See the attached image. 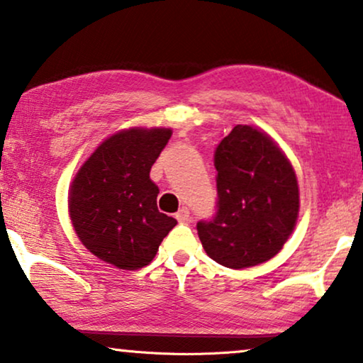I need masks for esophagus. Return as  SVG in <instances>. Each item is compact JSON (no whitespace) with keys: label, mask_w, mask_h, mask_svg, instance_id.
Listing matches in <instances>:
<instances>
[{"label":"esophagus","mask_w":363,"mask_h":363,"mask_svg":"<svg viewBox=\"0 0 363 363\" xmlns=\"http://www.w3.org/2000/svg\"><path fill=\"white\" fill-rule=\"evenodd\" d=\"M176 218L179 222H191V212H189V208L187 207H182L179 212L176 213Z\"/></svg>","instance_id":"obj_1"}]
</instances>
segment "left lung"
<instances>
[{
  "label": "left lung",
  "instance_id": "8db88e82",
  "mask_svg": "<svg viewBox=\"0 0 363 363\" xmlns=\"http://www.w3.org/2000/svg\"><path fill=\"white\" fill-rule=\"evenodd\" d=\"M217 216L199 222L202 247L213 262L250 268L281 252L299 216L294 167L268 133L237 125L216 151Z\"/></svg>",
  "mask_w": 363,
  "mask_h": 363
}]
</instances>
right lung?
Wrapping results in <instances>:
<instances>
[{"label":"right lung","mask_w":363,"mask_h":363,"mask_svg":"<svg viewBox=\"0 0 363 363\" xmlns=\"http://www.w3.org/2000/svg\"><path fill=\"white\" fill-rule=\"evenodd\" d=\"M171 128L120 130L95 147L69 187V217L84 247L120 269L152 262L177 220L157 211L150 171Z\"/></svg>","instance_id":"add662e5"}]
</instances>
